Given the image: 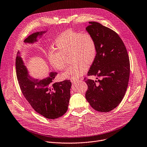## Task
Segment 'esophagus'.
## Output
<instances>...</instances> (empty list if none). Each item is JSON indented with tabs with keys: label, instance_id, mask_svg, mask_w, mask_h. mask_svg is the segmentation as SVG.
<instances>
[{
	"label": "esophagus",
	"instance_id": "obj_1",
	"mask_svg": "<svg viewBox=\"0 0 147 147\" xmlns=\"http://www.w3.org/2000/svg\"><path fill=\"white\" fill-rule=\"evenodd\" d=\"M71 82H72V83H76V82H78V80H76V79L71 80Z\"/></svg>",
	"mask_w": 147,
	"mask_h": 147
}]
</instances>
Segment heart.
<instances>
[{"label":"heart","instance_id":"heart-1","mask_svg":"<svg viewBox=\"0 0 147 147\" xmlns=\"http://www.w3.org/2000/svg\"><path fill=\"white\" fill-rule=\"evenodd\" d=\"M55 45L58 50L52 49L48 54L49 60L55 69L62 70L66 67L65 57L70 53L71 61L75 62L63 73L65 78L76 79L83 76L88 69L87 65L92 64L96 57V42L88 32L66 30L57 38Z\"/></svg>","mask_w":147,"mask_h":147}]
</instances>
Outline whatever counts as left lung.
Returning a JSON list of instances; mask_svg holds the SVG:
<instances>
[{"instance_id": "obj_1", "label": "left lung", "mask_w": 147, "mask_h": 147, "mask_svg": "<svg viewBox=\"0 0 147 147\" xmlns=\"http://www.w3.org/2000/svg\"><path fill=\"white\" fill-rule=\"evenodd\" d=\"M86 31L95 39L96 58L88 76L101 80H86L88 89L85 97L96 111L109 112L121 102L127 89L130 63L127 49L119 35L96 22H89Z\"/></svg>"}]
</instances>
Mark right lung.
<instances>
[{"label":"right lung","instance_id":"obj_1","mask_svg":"<svg viewBox=\"0 0 147 147\" xmlns=\"http://www.w3.org/2000/svg\"><path fill=\"white\" fill-rule=\"evenodd\" d=\"M47 31L32 33L24 40V44L38 42ZM16 77L21 91L39 114L49 119H55L63 115L68 109L71 83L70 80L54 82L57 73L51 71L47 77L38 80L30 74L19 50L15 62Z\"/></svg>","mask_w":147,"mask_h":147}]
</instances>
